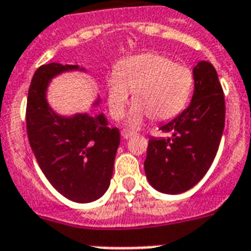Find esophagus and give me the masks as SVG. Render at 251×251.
<instances>
[{
    "mask_svg": "<svg viewBox=\"0 0 251 251\" xmlns=\"http://www.w3.org/2000/svg\"><path fill=\"white\" fill-rule=\"evenodd\" d=\"M120 135H122V137H123L124 140H128V138H131L132 136H133V133H132V132H128V131H122V133H120Z\"/></svg>",
    "mask_w": 251,
    "mask_h": 251,
    "instance_id": "obj_1",
    "label": "esophagus"
}]
</instances>
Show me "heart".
Instances as JSON below:
<instances>
[{"mask_svg": "<svg viewBox=\"0 0 251 251\" xmlns=\"http://www.w3.org/2000/svg\"><path fill=\"white\" fill-rule=\"evenodd\" d=\"M193 74L185 66L154 53L133 55L116 67L107 80V103L114 119L126 113L131 93L133 101L126 124L138 128L146 118L157 122L179 115L193 91Z\"/></svg>", "mask_w": 251, "mask_h": 251, "instance_id": "heart-1", "label": "heart"}]
</instances>
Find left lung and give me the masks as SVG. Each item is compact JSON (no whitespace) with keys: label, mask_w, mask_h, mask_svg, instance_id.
I'll return each mask as SVG.
<instances>
[{"label":"left lung","mask_w":251,"mask_h":251,"mask_svg":"<svg viewBox=\"0 0 251 251\" xmlns=\"http://www.w3.org/2000/svg\"><path fill=\"white\" fill-rule=\"evenodd\" d=\"M190 105L162 124L170 137H150L144 162L148 181L166 194L184 193L206 175L219 148L226 120L223 89L214 66L200 61L193 67Z\"/></svg>","instance_id":"8db88e82"}]
</instances>
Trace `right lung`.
Masks as SVG:
<instances>
[{"label": "right lung", "instance_id": "1", "mask_svg": "<svg viewBox=\"0 0 251 251\" xmlns=\"http://www.w3.org/2000/svg\"><path fill=\"white\" fill-rule=\"evenodd\" d=\"M83 72L77 65L49 63L36 70L27 98V133L41 171L55 190L77 203H89L109 189L119 129L109 127L105 114L57 113L48 100L50 83L66 72ZM101 97L93 102L100 106Z\"/></svg>", "mask_w": 251, "mask_h": 251}]
</instances>
